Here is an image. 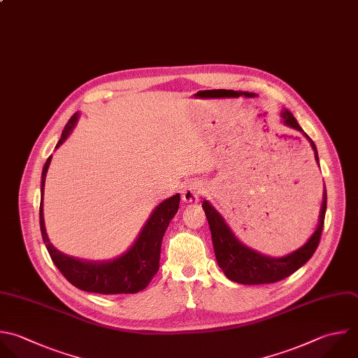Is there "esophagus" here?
<instances>
[{"mask_svg":"<svg viewBox=\"0 0 358 358\" xmlns=\"http://www.w3.org/2000/svg\"><path fill=\"white\" fill-rule=\"evenodd\" d=\"M201 192H203V186L200 182H190L182 190V200L185 203H197Z\"/></svg>","mask_w":358,"mask_h":358,"instance_id":"34e87169","label":"esophagus"}]
</instances>
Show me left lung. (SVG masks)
<instances>
[{
    "label": "left lung",
    "mask_w": 358,
    "mask_h": 358,
    "mask_svg": "<svg viewBox=\"0 0 358 358\" xmlns=\"http://www.w3.org/2000/svg\"><path fill=\"white\" fill-rule=\"evenodd\" d=\"M281 120L285 126L302 133V136L309 141L315 161L319 166V157H317V150L313 141L303 133L292 113L287 109H284L281 113ZM208 225L211 231V238H213V245H214V253L218 266L224 271V274L235 282L239 284H267V282H275L280 281L288 275H291L294 271H296L301 266H303L315 253L322 229H323V222H324V213H326V189L323 190V200L320 206V213H319V221L315 232L310 235V238L296 250L280 256V257H273L263 255L245 243H242L232 229L228 227L222 215L213 207V204L208 200H203L201 204Z\"/></svg>",
    "instance_id": "8db88e82"
}]
</instances>
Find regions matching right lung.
<instances>
[{"label": "right lung", "mask_w": 358, "mask_h": 358, "mask_svg": "<svg viewBox=\"0 0 358 358\" xmlns=\"http://www.w3.org/2000/svg\"><path fill=\"white\" fill-rule=\"evenodd\" d=\"M80 113L77 112L66 124L56 150L69 138L74 130ZM52 155L48 158L41 182V231L48 252L62 274L77 288L96 294H136L144 289L159 268V255L164 234L175 217L180 203V194L161 201L151 213L133 245L120 256L110 260H83L67 256L57 250L46 234L43 218L45 180Z\"/></svg>", "instance_id": "add662e5"}]
</instances>
